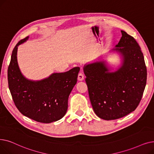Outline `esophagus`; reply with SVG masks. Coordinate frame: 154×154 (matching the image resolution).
<instances>
[{"label": "esophagus", "mask_w": 154, "mask_h": 154, "mask_svg": "<svg viewBox=\"0 0 154 154\" xmlns=\"http://www.w3.org/2000/svg\"><path fill=\"white\" fill-rule=\"evenodd\" d=\"M85 78V76H84V75L82 71H80L79 73L78 74V79L79 80V81H83V80Z\"/></svg>", "instance_id": "obj_1"}]
</instances>
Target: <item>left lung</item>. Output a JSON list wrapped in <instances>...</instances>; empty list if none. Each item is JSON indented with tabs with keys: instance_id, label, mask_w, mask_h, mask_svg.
I'll return each instance as SVG.
<instances>
[{
	"instance_id": "8db88e82",
	"label": "left lung",
	"mask_w": 154,
	"mask_h": 154,
	"mask_svg": "<svg viewBox=\"0 0 154 154\" xmlns=\"http://www.w3.org/2000/svg\"><path fill=\"white\" fill-rule=\"evenodd\" d=\"M113 49L123 56L122 67L109 72L104 62L84 67L85 81L93 110L106 120L132 112L140 103L147 83V68L140 46L126 32Z\"/></svg>"
}]
</instances>
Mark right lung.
<instances>
[{
  "label": "right lung",
  "instance_id": "right-lung-1",
  "mask_svg": "<svg viewBox=\"0 0 154 154\" xmlns=\"http://www.w3.org/2000/svg\"><path fill=\"white\" fill-rule=\"evenodd\" d=\"M27 39H21L14 47L7 69L13 101L18 110L29 119L45 123L57 121L66 113L69 95L77 82L79 68L54 73L40 82L29 81L22 75L17 61V46Z\"/></svg>",
  "mask_w": 154,
  "mask_h": 154
}]
</instances>
